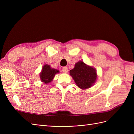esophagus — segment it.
<instances>
[{"label":"esophagus","mask_w":134,"mask_h":134,"mask_svg":"<svg viewBox=\"0 0 134 134\" xmlns=\"http://www.w3.org/2000/svg\"><path fill=\"white\" fill-rule=\"evenodd\" d=\"M62 70L64 72H67L68 71V68L66 66H64V67H63Z\"/></svg>","instance_id":"esophagus-1"}]
</instances>
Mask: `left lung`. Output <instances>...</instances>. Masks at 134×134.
<instances>
[{
    "mask_svg": "<svg viewBox=\"0 0 134 134\" xmlns=\"http://www.w3.org/2000/svg\"><path fill=\"white\" fill-rule=\"evenodd\" d=\"M94 68L88 66L82 61L75 64L73 69L70 71V74L76 84L82 90L91 87L96 82L97 72Z\"/></svg>",
    "mask_w": 134,
    "mask_h": 134,
    "instance_id": "obj_1",
    "label": "left lung"
}]
</instances>
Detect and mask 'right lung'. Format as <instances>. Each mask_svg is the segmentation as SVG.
<instances>
[{"mask_svg":"<svg viewBox=\"0 0 134 134\" xmlns=\"http://www.w3.org/2000/svg\"><path fill=\"white\" fill-rule=\"evenodd\" d=\"M58 72H59L58 70L51 68L49 65H44L41 73L40 74V79L44 84H47L51 82L55 74Z\"/></svg>","mask_w":134,"mask_h":134,"instance_id":"obj_1","label":"right lung"}]
</instances>
